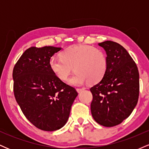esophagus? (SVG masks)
Masks as SVG:
<instances>
[{
  "mask_svg": "<svg viewBox=\"0 0 149 149\" xmlns=\"http://www.w3.org/2000/svg\"><path fill=\"white\" fill-rule=\"evenodd\" d=\"M83 90H84V89H83V88H77L76 89V91L78 92V93H80V92H81L82 91H83Z\"/></svg>",
  "mask_w": 149,
  "mask_h": 149,
  "instance_id": "1",
  "label": "esophagus"
}]
</instances>
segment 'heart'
Here are the masks:
<instances>
[{
    "label": "heart",
    "mask_w": 149,
    "mask_h": 149,
    "mask_svg": "<svg viewBox=\"0 0 149 149\" xmlns=\"http://www.w3.org/2000/svg\"><path fill=\"white\" fill-rule=\"evenodd\" d=\"M49 68L60 80L65 81L73 71H76L69 80L71 85L79 86L87 82L95 84L107 72V55L102 49L89 45H75L61 53V58L52 57Z\"/></svg>",
    "instance_id": "heart-1"
}]
</instances>
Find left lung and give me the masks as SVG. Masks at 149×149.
I'll list each match as a JSON object with an SVG mask.
<instances>
[{
    "mask_svg": "<svg viewBox=\"0 0 149 149\" xmlns=\"http://www.w3.org/2000/svg\"><path fill=\"white\" fill-rule=\"evenodd\" d=\"M98 45L106 51L108 66L103 78L90 89L93 97L91 113L97 123L113 127L129 117L137 104L139 71L122 45L111 40Z\"/></svg>",
    "mask_w": 149,
    "mask_h": 149,
    "instance_id": "obj_1",
    "label": "left lung"
}]
</instances>
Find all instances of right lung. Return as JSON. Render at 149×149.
I'll use <instances>...</instances> for the list:
<instances>
[{
	"mask_svg": "<svg viewBox=\"0 0 149 149\" xmlns=\"http://www.w3.org/2000/svg\"><path fill=\"white\" fill-rule=\"evenodd\" d=\"M61 47H31L22 54L13 72L14 95L24 115L38 129L64 127L78 92L57 78L49 61Z\"/></svg>",
	"mask_w": 149,
	"mask_h": 149,
	"instance_id": "obj_1",
	"label": "right lung"
}]
</instances>
